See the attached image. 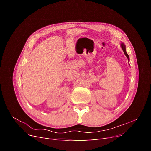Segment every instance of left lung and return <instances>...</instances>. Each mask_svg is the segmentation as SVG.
Wrapping results in <instances>:
<instances>
[{
    "mask_svg": "<svg viewBox=\"0 0 151 151\" xmlns=\"http://www.w3.org/2000/svg\"><path fill=\"white\" fill-rule=\"evenodd\" d=\"M120 45H121V48H122V51H124V54L125 55V56H126V57H127V58H128V62H129V61H130V58H129L128 54L127 53V52H126V47H125V44H124V43L121 42V44H120ZM129 65H130V64H129Z\"/></svg>",
    "mask_w": 151,
    "mask_h": 151,
    "instance_id": "obj_1",
    "label": "left lung"
}]
</instances>
